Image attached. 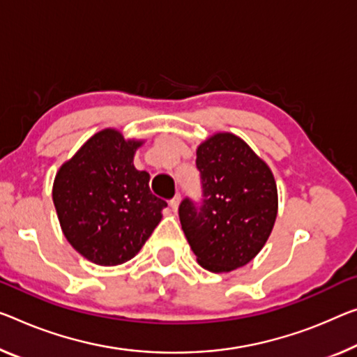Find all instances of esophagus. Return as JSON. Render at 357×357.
Segmentation results:
<instances>
[{"instance_id":"obj_1","label":"esophagus","mask_w":357,"mask_h":357,"mask_svg":"<svg viewBox=\"0 0 357 357\" xmlns=\"http://www.w3.org/2000/svg\"><path fill=\"white\" fill-rule=\"evenodd\" d=\"M178 204H180V193H177L175 195L171 201H169V206H171V209L174 211V212H177V209H178Z\"/></svg>"}]
</instances>
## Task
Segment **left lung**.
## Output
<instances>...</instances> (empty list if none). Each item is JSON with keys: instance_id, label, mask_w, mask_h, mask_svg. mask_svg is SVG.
<instances>
[{"instance_id": "1", "label": "left lung", "mask_w": 357, "mask_h": 357, "mask_svg": "<svg viewBox=\"0 0 357 357\" xmlns=\"http://www.w3.org/2000/svg\"><path fill=\"white\" fill-rule=\"evenodd\" d=\"M196 169L201 199L178 206L182 229L197 261L213 273L244 266L259 254L278 213V190L270 167L233 134L199 145Z\"/></svg>"}]
</instances>
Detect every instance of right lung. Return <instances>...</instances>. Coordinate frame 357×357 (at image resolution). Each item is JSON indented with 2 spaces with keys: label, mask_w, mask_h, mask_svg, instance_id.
Wrapping results in <instances>:
<instances>
[{
  "label": "right lung",
  "mask_w": 357,
  "mask_h": 357,
  "mask_svg": "<svg viewBox=\"0 0 357 357\" xmlns=\"http://www.w3.org/2000/svg\"><path fill=\"white\" fill-rule=\"evenodd\" d=\"M139 146L140 142L105 129L91 137L54 180L52 199L65 238L97 265L132 259L167 206L150 191V174L134 167Z\"/></svg>",
  "instance_id": "obj_1"
}]
</instances>
